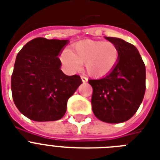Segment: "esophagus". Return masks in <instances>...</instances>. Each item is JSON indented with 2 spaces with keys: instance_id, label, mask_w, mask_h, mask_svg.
Listing matches in <instances>:
<instances>
[{
  "instance_id": "34e87169",
  "label": "esophagus",
  "mask_w": 160,
  "mask_h": 160,
  "mask_svg": "<svg viewBox=\"0 0 160 160\" xmlns=\"http://www.w3.org/2000/svg\"><path fill=\"white\" fill-rule=\"evenodd\" d=\"M80 78H81V80H82L83 82H87L88 81V79L85 77V76H83V75H81V76H80Z\"/></svg>"
}]
</instances>
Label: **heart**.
<instances>
[{
    "instance_id": "1",
    "label": "heart",
    "mask_w": 160,
    "mask_h": 160,
    "mask_svg": "<svg viewBox=\"0 0 160 160\" xmlns=\"http://www.w3.org/2000/svg\"><path fill=\"white\" fill-rule=\"evenodd\" d=\"M120 59V51L111 41H79L73 45L70 51H63L60 60L70 70L75 71L85 64L90 76L105 77L114 70Z\"/></svg>"
}]
</instances>
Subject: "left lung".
Returning a JSON list of instances; mask_svg holds the SVG:
<instances>
[{
	"label": "left lung",
	"instance_id": "1",
	"mask_svg": "<svg viewBox=\"0 0 160 160\" xmlns=\"http://www.w3.org/2000/svg\"><path fill=\"white\" fill-rule=\"evenodd\" d=\"M116 44L120 59L114 70L99 80H89L93 88L91 105L101 121H127L139 109L145 93V65L134 45L115 37H105Z\"/></svg>",
	"mask_w": 160,
	"mask_h": 160
}]
</instances>
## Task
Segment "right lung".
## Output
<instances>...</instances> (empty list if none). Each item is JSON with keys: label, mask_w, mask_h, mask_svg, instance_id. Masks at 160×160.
I'll use <instances>...</instances> for the list:
<instances>
[{"label": "right lung", "mask_w": 160, "mask_h": 160, "mask_svg": "<svg viewBox=\"0 0 160 160\" xmlns=\"http://www.w3.org/2000/svg\"><path fill=\"white\" fill-rule=\"evenodd\" d=\"M68 40L33 39L17 54L11 92L21 114L35 121H54L66 112L69 98L82 83L80 75H66L58 55Z\"/></svg>", "instance_id": "add662e5"}]
</instances>
